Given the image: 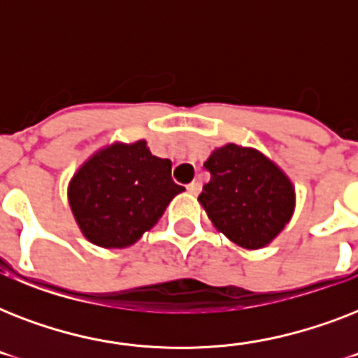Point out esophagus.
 <instances>
[{"mask_svg":"<svg viewBox=\"0 0 358 358\" xmlns=\"http://www.w3.org/2000/svg\"><path fill=\"white\" fill-rule=\"evenodd\" d=\"M187 191H189L191 195H199V193H201V184H199V182H191V184L187 185Z\"/></svg>","mask_w":358,"mask_h":358,"instance_id":"obj_1","label":"esophagus"}]
</instances>
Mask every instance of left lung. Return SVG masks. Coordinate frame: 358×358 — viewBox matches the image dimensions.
<instances>
[{
	"label": "left lung",
	"instance_id": "1",
	"mask_svg": "<svg viewBox=\"0 0 358 358\" xmlns=\"http://www.w3.org/2000/svg\"><path fill=\"white\" fill-rule=\"evenodd\" d=\"M210 182L199 202L219 232L256 250L271 243L289 223L295 187L289 176L256 148L227 143L210 154Z\"/></svg>",
	"mask_w": 358,
	"mask_h": 358
}]
</instances>
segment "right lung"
I'll return each instance as SVG.
<instances>
[{
  "label": "right lung",
  "instance_id": "obj_1",
  "mask_svg": "<svg viewBox=\"0 0 358 358\" xmlns=\"http://www.w3.org/2000/svg\"><path fill=\"white\" fill-rule=\"evenodd\" d=\"M171 165L152 156L145 139L98 148L69 182V204L81 234L102 249L139 241L185 191L171 178Z\"/></svg>",
  "mask_w": 358,
  "mask_h": 358
}]
</instances>
